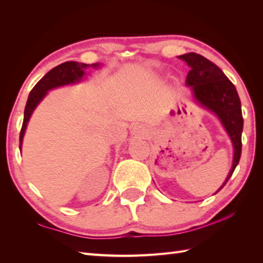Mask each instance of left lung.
<instances>
[{"mask_svg":"<svg viewBox=\"0 0 263 263\" xmlns=\"http://www.w3.org/2000/svg\"><path fill=\"white\" fill-rule=\"evenodd\" d=\"M178 58L184 61L190 67L186 75L185 85L190 86L192 97L202 108L209 110L217 117L227 135L230 136L234 148L230 173L220 188L215 192L217 194L232 177L240 162L243 130L240 98L234 84L227 79L217 65L207 58L196 52H188L178 56Z\"/></svg>","mask_w":263,"mask_h":263,"instance_id":"1","label":"left lung"}]
</instances>
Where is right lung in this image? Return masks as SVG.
<instances>
[{
    "label": "right lung",
    "mask_w": 263,
    "mask_h": 263,
    "mask_svg": "<svg viewBox=\"0 0 263 263\" xmlns=\"http://www.w3.org/2000/svg\"><path fill=\"white\" fill-rule=\"evenodd\" d=\"M89 67L99 68L100 64H84L79 62H65L54 67L33 86L31 92L29 93L28 101L25 108V116H23V124L20 132V149L22 147L23 136L27 129L29 119L33 112V110L37 108L38 104L42 102L43 99L47 95L48 91L56 89V87L75 84L82 81L85 75V69Z\"/></svg>",
    "instance_id": "obj_1"
}]
</instances>
